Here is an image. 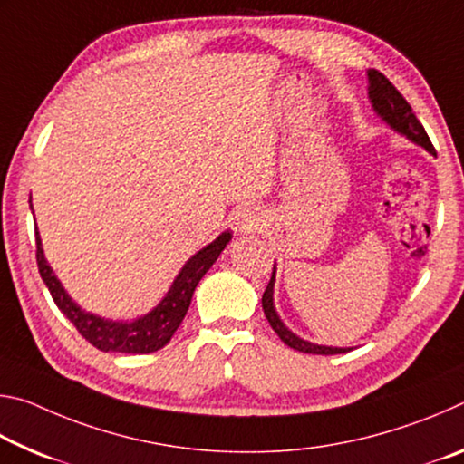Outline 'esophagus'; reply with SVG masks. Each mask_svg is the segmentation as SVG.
<instances>
[{
    "instance_id": "34e87169",
    "label": "esophagus",
    "mask_w": 464,
    "mask_h": 464,
    "mask_svg": "<svg viewBox=\"0 0 464 464\" xmlns=\"http://www.w3.org/2000/svg\"><path fill=\"white\" fill-rule=\"evenodd\" d=\"M264 225V217L257 213L254 208L243 210V213L237 217V229L241 233H251V231H260Z\"/></svg>"
}]
</instances>
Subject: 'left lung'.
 I'll list each match as a JSON object with an SVG mask.
<instances>
[{
	"label": "left lung",
	"mask_w": 464,
	"mask_h": 464,
	"mask_svg": "<svg viewBox=\"0 0 464 464\" xmlns=\"http://www.w3.org/2000/svg\"><path fill=\"white\" fill-rule=\"evenodd\" d=\"M366 75H368V100H371L376 116H381V121L387 124V127L399 132V135L405 137L407 140H411L413 145H418L421 149H426L428 153L436 155V149L431 145L426 129L421 127L418 116L413 114L411 106L407 104V100L401 96V93L395 90V85H392L382 73L376 72V69H368ZM274 285H276V264H274L268 286L264 290L262 307L268 324L272 325L274 332L278 334L280 340L288 345V348H293L296 352H304V354H321V356L343 354V352H350V348H334V345L313 343L290 332V329L285 325V321L280 319L276 307H274Z\"/></svg>",
	"instance_id": "1"
}]
</instances>
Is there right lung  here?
<instances>
[{"instance_id": "1", "label": "right lung", "mask_w": 464, "mask_h": 464, "mask_svg": "<svg viewBox=\"0 0 464 464\" xmlns=\"http://www.w3.org/2000/svg\"><path fill=\"white\" fill-rule=\"evenodd\" d=\"M30 208H33V204H30ZM34 231L38 272H41L54 304L92 345H96L102 352H121V354H149V352L161 350L171 340V335L176 334V329L186 317L198 282L210 270V266L217 262V257L221 256V251L233 237L231 231H223L215 241H210L208 246L196 251L190 260L182 266V270L178 272L166 296L145 315L132 321H114L82 309L69 296L65 286L57 278V274L53 272L51 264L46 262L38 227Z\"/></svg>"}]
</instances>
